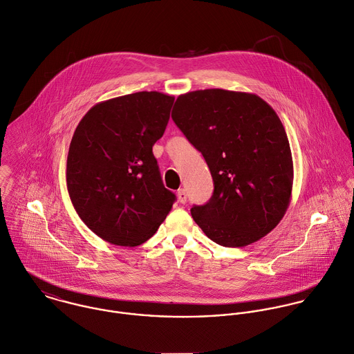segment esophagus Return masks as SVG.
I'll return each mask as SVG.
<instances>
[{
	"mask_svg": "<svg viewBox=\"0 0 354 354\" xmlns=\"http://www.w3.org/2000/svg\"><path fill=\"white\" fill-rule=\"evenodd\" d=\"M178 200L180 204H186L187 201V194H186V190L185 189H179L178 190Z\"/></svg>",
	"mask_w": 354,
	"mask_h": 354,
	"instance_id": "esophagus-1",
	"label": "esophagus"
}]
</instances>
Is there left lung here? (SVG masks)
Returning <instances> with one entry per match:
<instances>
[{"mask_svg":"<svg viewBox=\"0 0 354 354\" xmlns=\"http://www.w3.org/2000/svg\"><path fill=\"white\" fill-rule=\"evenodd\" d=\"M172 120L212 174L209 203L192 208L205 235L242 248L270 234L290 205L294 179L288 138L272 106L252 93L205 88L180 94Z\"/></svg>","mask_w":354,"mask_h":354,"instance_id":"8db88e82","label":"left lung"}]
</instances>
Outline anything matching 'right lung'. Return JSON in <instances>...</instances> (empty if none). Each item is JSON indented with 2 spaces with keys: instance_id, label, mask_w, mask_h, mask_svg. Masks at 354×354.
<instances>
[{
  "instance_id": "1",
  "label": "right lung",
  "mask_w": 354,
  "mask_h": 354,
  "mask_svg": "<svg viewBox=\"0 0 354 354\" xmlns=\"http://www.w3.org/2000/svg\"><path fill=\"white\" fill-rule=\"evenodd\" d=\"M175 97L138 91L95 104L79 122L67 158V187L82 221L101 239L138 246L154 235L175 194L162 185L153 145Z\"/></svg>"
}]
</instances>
